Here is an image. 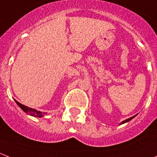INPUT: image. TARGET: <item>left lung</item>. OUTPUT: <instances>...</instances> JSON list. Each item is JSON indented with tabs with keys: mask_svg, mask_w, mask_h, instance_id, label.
I'll list each match as a JSON object with an SVG mask.
<instances>
[{
	"mask_svg": "<svg viewBox=\"0 0 157 157\" xmlns=\"http://www.w3.org/2000/svg\"><path fill=\"white\" fill-rule=\"evenodd\" d=\"M137 116V114L136 115H135V116H132V117H130V118H129V119H126V120H124V121H122V122H121L120 123H119V125H122V124H124V123H126V122H129V121H130L131 119H133L134 117H136V116Z\"/></svg>",
	"mask_w": 157,
	"mask_h": 157,
	"instance_id": "1",
	"label": "left lung"
}]
</instances>
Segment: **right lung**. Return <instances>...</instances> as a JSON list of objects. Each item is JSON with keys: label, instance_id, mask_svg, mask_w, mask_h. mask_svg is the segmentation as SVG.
Instances as JSON below:
<instances>
[{"label": "right lung", "instance_id": "right-lung-1", "mask_svg": "<svg viewBox=\"0 0 157 157\" xmlns=\"http://www.w3.org/2000/svg\"><path fill=\"white\" fill-rule=\"evenodd\" d=\"M16 103L17 104L19 107L23 110L25 113H26L27 114L30 115L31 116H34V117H38V118H41L46 115V113H42L41 111H38V110L35 109H32V108H29V107L26 106V105H24L22 104H21L20 102H18L17 101L15 100Z\"/></svg>", "mask_w": 157, "mask_h": 157}]
</instances>
